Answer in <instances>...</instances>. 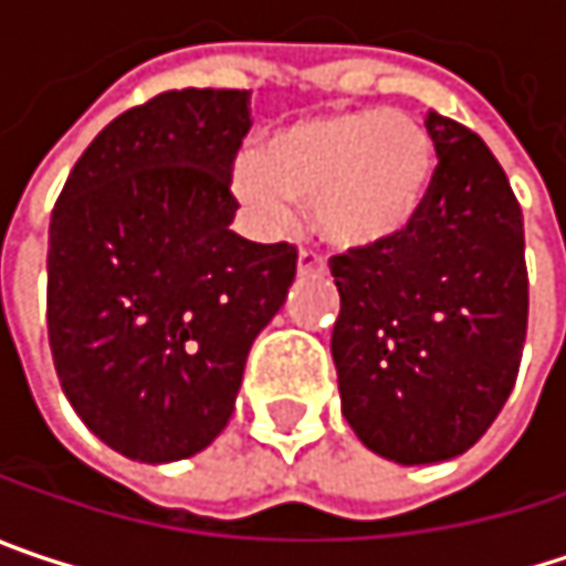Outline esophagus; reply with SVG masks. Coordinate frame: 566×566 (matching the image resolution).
<instances>
[{
	"mask_svg": "<svg viewBox=\"0 0 566 566\" xmlns=\"http://www.w3.org/2000/svg\"><path fill=\"white\" fill-rule=\"evenodd\" d=\"M300 276H312V273H325V258L318 251H300Z\"/></svg>",
	"mask_w": 566,
	"mask_h": 566,
	"instance_id": "1",
	"label": "esophagus"
}]
</instances>
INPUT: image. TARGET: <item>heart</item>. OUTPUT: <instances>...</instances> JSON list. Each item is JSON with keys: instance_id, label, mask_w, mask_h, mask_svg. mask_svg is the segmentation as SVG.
Returning a JSON list of instances; mask_svg holds the SVG:
<instances>
[{"instance_id": "obj_1", "label": "heart", "mask_w": 566, "mask_h": 566, "mask_svg": "<svg viewBox=\"0 0 566 566\" xmlns=\"http://www.w3.org/2000/svg\"><path fill=\"white\" fill-rule=\"evenodd\" d=\"M434 142L396 108H344L280 128L266 147L231 164V192L251 222L283 231L312 202L315 228L342 251L406 234L434 182Z\"/></svg>"}]
</instances>
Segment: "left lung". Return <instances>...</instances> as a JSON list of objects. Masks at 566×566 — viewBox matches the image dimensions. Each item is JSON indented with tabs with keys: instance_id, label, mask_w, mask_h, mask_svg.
Wrapping results in <instances>:
<instances>
[{
	"instance_id": "8db88e82",
	"label": "left lung",
	"mask_w": 566,
	"mask_h": 566,
	"mask_svg": "<svg viewBox=\"0 0 566 566\" xmlns=\"http://www.w3.org/2000/svg\"><path fill=\"white\" fill-rule=\"evenodd\" d=\"M434 182L412 228L332 258L342 412L386 461L438 464L505 406L528 325L525 228L500 160L454 118L424 115Z\"/></svg>"
}]
</instances>
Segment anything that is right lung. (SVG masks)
Returning a JSON list of instances; mask_svg holds the SVG:
<instances>
[{
	"instance_id": "add662e5",
	"label": "right lung",
	"mask_w": 566,
	"mask_h": 566,
	"mask_svg": "<svg viewBox=\"0 0 566 566\" xmlns=\"http://www.w3.org/2000/svg\"><path fill=\"white\" fill-rule=\"evenodd\" d=\"M248 102V90H170L122 112L51 216L48 338L63 396L142 464L222 434L248 350L296 276L293 244L231 231Z\"/></svg>"
}]
</instances>
